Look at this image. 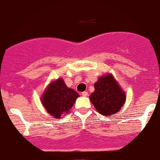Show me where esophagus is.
<instances>
[{
  "label": "esophagus",
  "instance_id": "34e87169",
  "mask_svg": "<svg viewBox=\"0 0 160 160\" xmlns=\"http://www.w3.org/2000/svg\"><path fill=\"white\" fill-rule=\"evenodd\" d=\"M82 95L83 96V97H87V96H88V92H83L82 93Z\"/></svg>",
  "mask_w": 160,
  "mask_h": 160
}]
</instances>
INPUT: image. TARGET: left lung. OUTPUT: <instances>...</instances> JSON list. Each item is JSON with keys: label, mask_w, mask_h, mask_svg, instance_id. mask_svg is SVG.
Returning <instances> with one entry per match:
<instances>
[{"label": "left lung", "mask_w": 160, "mask_h": 160, "mask_svg": "<svg viewBox=\"0 0 160 160\" xmlns=\"http://www.w3.org/2000/svg\"><path fill=\"white\" fill-rule=\"evenodd\" d=\"M90 100L101 114L109 116L118 112L126 101L125 93L112 75L102 76L94 84Z\"/></svg>", "instance_id": "8db88e82"}]
</instances>
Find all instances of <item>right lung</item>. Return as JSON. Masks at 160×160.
<instances>
[{
	"label": "right lung",
	"mask_w": 160,
	"mask_h": 160,
	"mask_svg": "<svg viewBox=\"0 0 160 160\" xmlns=\"http://www.w3.org/2000/svg\"><path fill=\"white\" fill-rule=\"evenodd\" d=\"M79 94L73 89L68 88L62 78L52 82L47 88L42 102L49 114L60 118L62 114L68 112Z\"/></svg>",
	"instance_id": "obj_1"
}]
</instances>
